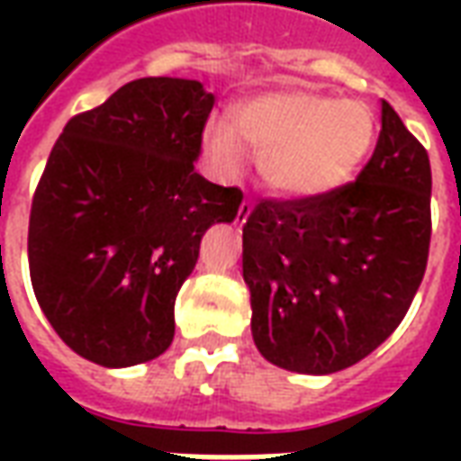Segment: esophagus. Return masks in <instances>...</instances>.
Segmentation results:
<instances>
[{
	"label": "esophagus",
	"mask_w": 461,
	"mask_h": 461,
	"mask_svg": "<svg viewBox=\"0 0 461 461\" xmlns=\"http://www.w3.org/2000/svg\"><path fill=\"white\" fill-rule=\"evenodd\" d=\"M249 214H251V204L247 200H244L240 204V212H237V220H234V221H237V224H240V227H241L244 221L249 220Z\"/></svg>",
	"instance_id": "1"
}]
</instances>
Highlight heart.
<instances>
[{
    "mask_svg": "<svg viewBox=\"0 0 461 461\" xmlns=\"http://www.w3.org/2000/svg\"><path fill=\"white\" fill-rule=\"evenodd\" d=\"M375 140V113L366 104L286 88L234 105L207 145L224 172L240 170L249 152L259 158L261 177L271 190L316 200L356 180Z\"/></svg>",
    "mask_w": 461,
    "mask_h": 461,
    "instance_id": "obj_1",
    "label": "heart"
}]
</instances>
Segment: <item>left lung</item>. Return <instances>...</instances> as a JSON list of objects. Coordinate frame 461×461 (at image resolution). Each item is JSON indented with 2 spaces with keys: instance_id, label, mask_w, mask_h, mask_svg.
Here are the masks:
<instances>
[{
  "instance_id": "8db88e82",
  "label": "left lung",
  "mask_w": 461,
  "mask_h": 461,
  "mask_svg": "<svg viewBox=\"0 0 461 461\" xmlns=\"http://www.w3.org/2000/svg\"><path fill=\"white\" fill-rule=\"evenodd\" d=\"M373 158L316 200H261L241 234L251 336L274 366L329 375L405 319L429 254V158L383 101Z\"/></svg>"
}]
</instances>
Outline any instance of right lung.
<instances>
[{
	"label": "right lung",
	"mask_w": 461,
	"mask_h": 461,
	"mask_svg": "<svg viewBox=\"0 0 461 461\" xmlns=\"http://www.w3.org/2000/svg\"><path fill=\"white\" fill-rule=\"evenodd\" d=\"M214 94L150 76L118 88L59 135L29 217V274L59 339L104 367L162 356L175 299L212 224L241 190L194 170Z\"/></svg>",
	"instance_id": "add662e5"
}]
</instances>
